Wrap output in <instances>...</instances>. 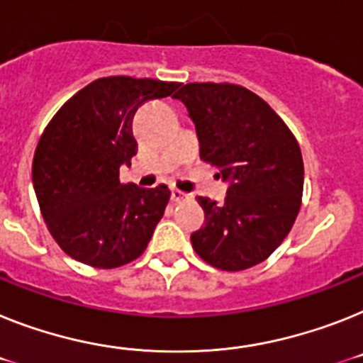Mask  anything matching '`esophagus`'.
I'll list each match as a JSON object with an SVG mask.
<instances>
[{"label":"esophagus","instance_id":"34e87169","mask_svg":"<svg viewBox=\"0 0 363 363\" xmlns=\"http://www.w3.org/2000/svg\"><path fill=\"white\" fill-rule=\"evenodd\" d=\"M188 199V196L186 194H184V191H181V190H173L172 191V201L173 203H182V201H186Z\"/></svg>","mask_w":363,"mask_h":363}]
</instances>
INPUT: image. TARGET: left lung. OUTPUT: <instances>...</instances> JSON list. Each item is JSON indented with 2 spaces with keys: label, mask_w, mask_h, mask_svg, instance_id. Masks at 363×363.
<instances>
[{
  "label": "left lung",
  "mask_w": 363,
  "mask_h": 363,
  "mask_svg": "<svg viewBox=\"0 0 363 363\" xmlns=\"http://www.w3.org/2000/svg\"><path fill=\"white\" fill-rule=\"evenodd\" d=\"M188 108L199 155L228 182L223 203L197 197L205 225L191 245L206 264L242 271L266 260L299 214L304 166L288 125L262 97L228 83H188L175 94Z\"/></svg>",
  "instance_id": "1"
}]
</instances>
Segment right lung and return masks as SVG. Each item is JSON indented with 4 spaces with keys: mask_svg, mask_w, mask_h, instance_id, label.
Segmentation results:
<instances>
[{
    "mask_svg": "<svg viewBox=\"0 0 363 363\" xmlns=\"http://www.w3.org/2000/svg\"><path fill=\"white\" fill-rule=\"evenodd\" d=\"M179 83L116 75L97 79L60 106L33 158V186L51 236L66 255L112 269L145 251L172 191L121 184L138 151L140 105L172 96Z\"/></svg>",
    "mask_w": 363,
    "mask_h": 363,
    "instance_id": "right-lung-1",
    "label": "right lung"
}]
</instances>
